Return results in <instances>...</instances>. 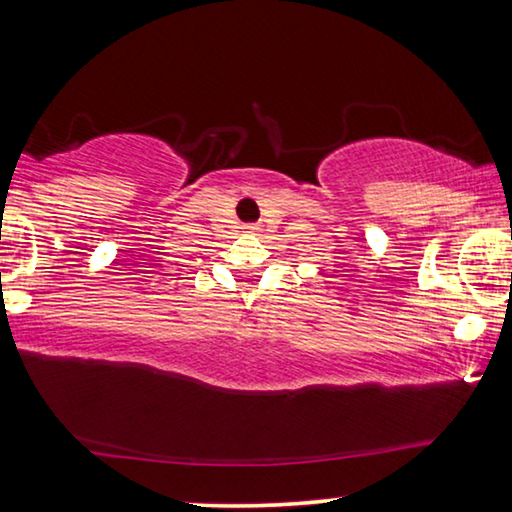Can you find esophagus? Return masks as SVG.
Returning a JSON list of instances; mask_svg holds the SVG:
<instances>
[{
  "mask_svg": "<svg viewBox=\"0 0 512 512\" xmlns=\"http://www.w3.org/2000/svg\"><path fill=\"white\" fill-rule=\"evenodd\" d=\"M247 229H249V231H254V226H247Z\"/></svg>",
  "mask_w": 512,
  "mask_h": 512,
  "instance_id": "obj_1",
  "label": "esophagus"
}]
</instances>
